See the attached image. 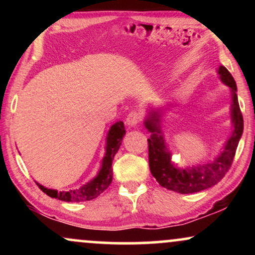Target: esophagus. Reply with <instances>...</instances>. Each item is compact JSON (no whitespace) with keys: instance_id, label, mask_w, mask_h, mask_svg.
I'll list each match as a JSON object with an SVG mask.
<instances>
[{"instance_id":"esophagus-1","label":"esophagus","mask_w":255,"mask_h":255,"mask_svg":"<svg viewBox=\"0 0 255 255\" xmlns=\"http://www.w3.org/2000/svg\"><path fill=\"white\" fill-rule=\"evenodd\" d=\"M140 121H141V114L136 110L130 111L127 115V119H126V124L130 126V127H135Z\"/></svg>"}]
</instances>
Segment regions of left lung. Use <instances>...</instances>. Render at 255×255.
I'll return each instance as SVG.
<instances>
[{
	"label": "left lung",
	"instance_id": "8db88e82",
	"mask_svg": "<svg viewBox=\"0 0 255 255\" xmlns=\"http://www.w3.org/2000/svg\"><path fill=\"white\" fill-rule=\"evenodd\" d=\"M218 74L221 80L231 90L230 113L233 133L225 142L223 151L213 162L192 166V168H177L172 163L171 153L166 148L164 137L159 128V111L152 110L148 114V118L145 120V127L152 133L150 139H147L150 170L157 182L164 188L181 194L201 192L217 184L229 171L233 164L240 137L244 131V118L240 110L238 95H236L238 87L233 75L223 66L218 68Z\"/></svg>",
	"mask_w": 255,
	"mask_h": 255
}]
</instances>
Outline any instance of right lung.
Segmentation results:
<instances>
[{"instance_id":"obj_1","label":"right lung","mask_w":255,"mask_h":255,"mask_svg":"<svg viewBox=\"0 0 255 255\" xmlns=\"http://www.w3.org/2000/svg\"><path fill=\"white\" fill-rule=\"evenodd\" d=\"M126 134L125 125L122 121L116 122L111 126L107 136V147H105V154L102 160L101 170L98 171L97 176L91 180L89 183L84 184L80 188L73 189L68 192H57L55 189H49L42 184L37 183L42 191L46 195L51 198H56L58 200L68 201V203H80V201L92 200L97 198L101 193H103L113 181V160L115 154L118 153L120 146H121L122 139Z\"/></svg>"}]
</instances>
